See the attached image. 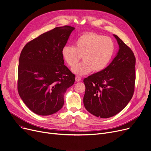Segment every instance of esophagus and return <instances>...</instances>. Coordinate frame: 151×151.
Masks as SVG:
<instances>
[{"label": "esophagus", "mask_w": 151, "mask_h": 151, "mask_svg": "<svg viewBox=\"0 0 151 151\" xmlns=\"http://www.w3.org/2000/svg\"><path fill=\"white\" fill-rule=\"evenodd\" d=\"M81 77H79V76H76V77H75V81H76V82H79L80 81H81Z\"/></svg>", "instance_id": "obj_1"}]
</instances>
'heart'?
Returning <instances> with one entry per match:
<instances>
[{
  "label": "heart",
  "mask_w": 151,
  "mask_h": 151,
  "mask_svg": "<svg viewBox=\"0 0 151 151\" xmlns=\"http://www.w3.org/2000/svg\"><path fill=\"white\" fill-rule=\"evenodd\" d=\"M75 46L65 45L62 50L66 64L72 68L83 56L84 61L72 69L73 73L84 75L103 70L111 61L115 45L111 38L94 33H86L75 41Z\"/></svg>",
  "instance_id": "1"
}]
</instances>
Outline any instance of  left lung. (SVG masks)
Masks as SVG:
<instances>
[{
  "instance_id": "obj_1",
  "label": "left lung",
  "mask_w": 151,
  "mask_h": 151,
  "mask_svg": "<svg viewBox=\"0 0 151 151\" xmlns=\"http://www.w3.org/2000/svg\"><path fill=\"white\" fill-rule=\"evenodd\" d=\"M119 51L112 63L102 71L84 79V105L90 114L102 118L113 116L132 98L135 82V57L118 36L114 35Z\"/></svg>"
}]
</instances>
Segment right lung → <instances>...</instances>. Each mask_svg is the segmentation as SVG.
I'll return each instance as SVG.
<instances>
[{
    "mask_svg": "<svg viewBox=\"0 0 151 151\" xmlns=\"http://www.w3.org/2000/svg\"><path fill=\"white\" fill-rule=\"evenodd\" d=\"M75 29L56 27L28 42L20 55L17 90L36 114L50 115L64 105V94L75 83V75L64 65L62 50Z\"/></svg>",
    "mask_w": 151,
    "mask_h": 151,
    "instance_id": "right-lung-1",
    "label": "right lung"
}]
</instances>
